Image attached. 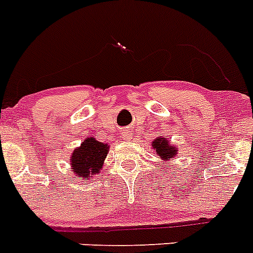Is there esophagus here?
I'll return each instance as SVG.
<instances>
[{"mask_svg":"<svg viewBox=\"0 0 253 253\" xmlns=\"http://www.w3.org/2000/svg\"><path fill=\"white\" fill-rule=\"evenodd\" d=\"M122 138H124V140H129V138H131V136L128 134V132L125 131V132H122Z\"/></svg>","mask_w":253,"mask_h":253,"instance_id":"1","label":"esophagus"}]
</instances>
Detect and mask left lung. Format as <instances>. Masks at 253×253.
<instances>
[{
    "label": "left lung",
    "instance_id": "1",
    "mask_svg": "<svg viewBox=\"0 0 253 253\" xmlns=\"http://www.w3.org/2000/svg\"><path fill=\"white\" fill-rule=\"evenodd\" d=\"M152 148L160 156L162 161H169L171 159H174L178 152L177 146L169 142L166 136H160V137L155 138L152 141Z\"/></svg>",
    "mask_w": 253,
    "mask_h": 253
}]
</instances>
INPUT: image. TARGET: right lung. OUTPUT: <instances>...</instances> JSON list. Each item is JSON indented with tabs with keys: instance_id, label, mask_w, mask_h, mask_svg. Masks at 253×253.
<instances>
[{
	"instance_id": "add662e5",
	"label": "right lung",
	"mask_w": 253,
	"mask_h": 253,
	"mask_svg": "<svg viewBox=\"0 0 253 253\" xmlns=\"http://www.w3.org/2000/svg\"><path fill=\"white\" fill-rule=\"evenodd\" d=\"M110 151L108 143H102L93 137H86L81 146L76 147L70 156L71 171L77 177L89 180L98 176L103 169L106 156Z\"/></svg>"
}]
</instances>
